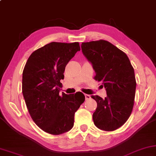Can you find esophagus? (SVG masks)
I'll return each mask as SVG.
<instances>
[{
	"mask_svg": "<svg viewBox=\"0 0 156 156\" xmlns=\"http://www.w3.org/2000/svg\"><path fill=\"white\" fill-rule=\"evenodd\" d=\"M85 98H86V100H89L90 98V95H88V94H85Z\"/></svg>",
	"mask_w": 156,
	"mask_h": 156,
	"instance_id": "34e87169",
	"label": "esophagus"
}]
</instances>
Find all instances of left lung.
<instances>
[{
  "mask_svg": "<svg viewBox=\"0 0 156 156\" xmlns=\"http://www.w3.org/2000/svg\"><path fill=\"white\" fill-rule=\"evenodd\" d=\"M81 49L95 70V79L107 93L105 98L91 96L98 105L93 122L99 129L113 131L123 126L131 114L136 88L134 69L127 55L108 41L82 43Z\"/></svg>",
  "mask_w": 156,
  "mask_h": 156,
  "instance_id": "1",
  "label": "left lung"
}]
</instances>
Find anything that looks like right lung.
I'll use <instances>...</instances> for the list:
<instances>
[{"label": "right lung", "instance_id": "add662e5", "mask_svg": "<svg viewBox=\"0 0 156 156\" xmlns=\"http://www.w3.org/2000/svg\"><path fill=\"white\" fill-rule=\"evenodd\" d=\"M80 50L79 43L52 42L28 58L22 80V92L35 123L43 131L60 135L73 127L74 115L84 102L81 92L59 95L66 66Z\"/></svg>", "mask_w": 156, "mask_h": 156}]
</instances>
